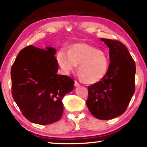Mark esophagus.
Wrapping results in <instances>:
<instances>
[{
  "label": "esophagus",
  "mask_w": 147,
  "mask_h": 147,
  "mask_svg": "<svg viewBox=\"0 0 147 147\" xmlns=\"http://www.w3.org/2000/svg\"><path fill=\"white\" fill-rule=\"evenodd\" d=\"M80 85V84L77 81H74V86L75 87H78V86H79Z\"/></svg>",
  "instance_id": "esophagus-1"
}]
</instances>
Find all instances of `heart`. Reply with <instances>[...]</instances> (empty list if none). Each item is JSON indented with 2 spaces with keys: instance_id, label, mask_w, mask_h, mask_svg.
Segmentation results:
<instances>
[{
  "instance_id": "heart-1",
  "label": "heart",
  "mask_w": 147,
  "mask_h": 147,
  "mask_svg": "<svg viewBox=\"0 0 147 147\" xmlns=\"http://www.w3.org/2000/svg\"><path fill=\"white\" fill-rule=\"evenodd\" d=\"M57 60L61 70L69 74L79 65L80 76L88 84H95L106 76L108 71L109 59L96 47L84 43L72 46L69 51L61 49Z\"/></svg>"
}]
</instances>
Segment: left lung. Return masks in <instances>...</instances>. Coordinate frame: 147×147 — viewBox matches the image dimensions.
<instances>
[{
	"instance_id": "obj_1",
	"label": "left lung",
	"mask_w": 147,
	"mask_h": 147,
	"mask_svg": "<svg viewBox=\"0 0 147 147\" xmlns=\"http://www.w3.org/2000/svg\"><path fill=\"white\" fill-rule=\"evenodd\" d=\"M109 49V63L106 76L88 86L86 101L94 117L109 120L121 115L135 92V61L121 42L100 38Z\"/></svg>"
}]
</instances>
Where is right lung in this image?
Listing matches in <instances>:
<instances>
[{"mask_svg":"<svg viewBox=\"0 0 147 147\" xmlns=\"http://www.w3.org/2000/svg\"><path fill=\"white\" fill-rule=\"evenodd\" d=\"M56 51L30 45L19 52L11 69V94L23 115L31 123L47 125L60 119L62 100L74 89L70 77L57 74Z\"/></svg>","mask_w":147,"mask_h":147,"instance_id":"right-lung-1","label":"right lung"}]
</instances>
